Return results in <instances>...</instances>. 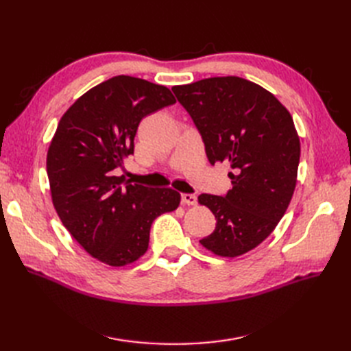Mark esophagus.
I'll list each match as a JSON object with an SVG mask.
<instances>
[{
  "label": "esophagus",
  "instance_id": "1",
  "mask_svg": "<svg viewBox=\"0 0 351 351\" xmlns=\"http://www.w3.org/2000/svg\"><path fill=\"white\" fill-rule=\"evenodd\" d=\"M182 202L184 205H189V206H193L197 204V197L196 195H190V193H183L182 195Z\"/></svg>",
  "mask_w": 351,
  "mask_h": 351
}]
</instances>
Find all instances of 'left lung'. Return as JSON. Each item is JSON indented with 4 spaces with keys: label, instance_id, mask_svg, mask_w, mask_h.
<instances>
[{
    "label": "left lung",
    "instance_id": "8db88e82",
    "mask_svg": "<svg viewBox=\"0 0 351 351\" xmlns=\"http://www.w3.org/2000/svg\"><path fill=\"white\" fill-rule=\"evenodd\" d=\"M192 117L209 162L227 161L232 189L200 195L217 226L200 244L217 256L237 258L267 239L293 197L300 139L293 117L271 92L237 76L174 86Z\"/></svg>",
    "mask_w": 351,
    "mask_h": 351
}]
</instances>
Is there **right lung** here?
<instances>
[{
	"mask_svg": "<svg viewBox=\"0 0 351 351\" xmlns=\"http://www.w3.org/2000/svg\"><path fill=\"white\" fill-rule=\"evenodd\" d=\"M176 104L162 84L132 76L105 80L61 117L47 155L52 204L92 258L125 267L146 253L156 217L178 208L176 190L125 182L117 169L134 152L143 117Z\"/></svg>",
	"mask_w": 351,
	"mask_h": 351,
	"instance_id": "right-lung-1",
	"label": "right lung"
}]
</instances>
